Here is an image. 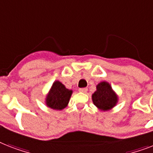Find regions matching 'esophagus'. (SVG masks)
Listing matches in <instances>:
<instances>
[{
    "label": "esophagus",
    "mask_w": 153,
    "mask_h": 153,
    "mask_svg": "<svg viewBox=\"0 0 153 153\" xmlns=\"http://www.w3.org/2000/svg\"><path fill=\"white\" fill-rule=\"evenodd\" d=\"M79 91V92H82V93H86V91H87V88H86V87H84V88H80Z\"/></svg>",
    "instance_id": "34e87169"
}]
</instances>
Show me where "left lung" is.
I'll return each instance as SVG.
<instances>
[{"label":"left lung","instance_id":"8db88e82","mask_svg":"<svg viewBox=\"0 0 153 153\" xmlns=\"http://www.w3.org/2000/svg\"><path fill=\"white\" fill-rule=\"evenodd\" d=\"M92 100L100 109L109 110L116 105L117 98L110 85L106 82H102L97 86V91L93 94Z\"/></svg>","mask_w":153,"mask_h":153}]
</instances>
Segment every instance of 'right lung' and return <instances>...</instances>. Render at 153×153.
I'll return each mask as SVG.
<instances>
[{"instance_id": "obj_1", "label": "right lung", "mask_w": 153, "mask_h": 153, "mask_svg": "<svg viewBox=\"0 0 153 153\" xmlns=\"http://www.w3.org/2000/svg\"><path fill=\"white\" fill-rule=\"evenodd\" d=\"M71 94L72 91L66 88L60 82H55L46 98L47 105L57 110L64 109L69 102Z\"/></svg>"}]
</instances>
